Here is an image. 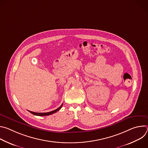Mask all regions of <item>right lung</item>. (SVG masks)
<instances>
[{
	"label": "right lung",
	"mask_w": 148,
	"mask_h": 148,
	"mask_svg": "<svg viewBox=\"0 0 148 148\" xmlns=\"http://www.w3.org/2000/svg\"><path fill=\"white\" fill-rule=\"evenodd\" d=\"M62 104L61 105V106H60L59 108H58L57 109H56V110H54V111L49 112H44V113H40V112H39V113H38V112H32V111H28L30 112L31 114H33V115H37V116H47V115H51V114H54V113H56L57 111H59V110L61 109V108L62 107Z\"/></svg>",
	"instance_id": "obj_1"
}]
</instances>
